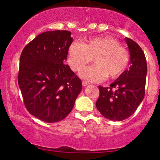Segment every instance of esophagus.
<instances>
[{
    "instance_id": "esophagus-1",
    "label": "esophagus",
    "mask_w": 160,
    "mask_h": 160,
    "mask_svg": "<svg viewBox=\"0 0 160 160\" xmlns=\"http://www.w3.org/2000/svg\"><path fill=\"white\" fill-rule=\"evenodd\" d=\"M82 85L84 87H87V85H88V84H87V82H82Z\"/></svg>"
}]
</instances>
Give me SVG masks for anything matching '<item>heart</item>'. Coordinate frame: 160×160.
Returning a JSON list of instances; mask_svg holds the SVG:
<instances>
[{"instance_id": "obj_1", "label": "heart", "mask_w": 160, "mask_h": 160, "mask_svg": "<svg viewBox=\"0 0 160 160\" xmlns=\"http://www.w3.org/2000/svg\"><path fill=\"white\" fill-rule=\"evenodd\" d=\"M95 64L82 70L81 78L90 82H101L108 76L116 78L128 66L130 54L119 42L111 37L87 39L82 43L73 42L68 50V61L72 70L78 71L92 60Z\"/></svg>"}]
</instances>
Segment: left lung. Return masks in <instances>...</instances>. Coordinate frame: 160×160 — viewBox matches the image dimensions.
<instances>
[{"instance_id": "8db88e82", "label": "left lung", "mask_w": 160, "mask_h": 160, "mask_svg": "<svg viewBox=\"0 0 160 160\" xmlns=\"http://www.w3.org/2000/svg\"><path fill=\"white\" fill-rule=\"evenodd\" d=\"M130 60L129 69L124 71L110 87L99 86L100 95L96 107L106 119L122 121L132 116L145 95L147 64L143 50L136 42L124 38Z\"/></svg>"}]
</instances>
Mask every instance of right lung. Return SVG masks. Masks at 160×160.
<instances>
[{
    "label": "right lung",
    "mask_w": 160,
    "mask_h": 160,
    "mask_svg": "<svg viewBox=\"0 0 160 160\" xmlns=\"http://www.w3.org/2000/svg\"><path fill=\"white\" fill-rule=\"evenodd\" d=\"M72 42L68 30L47 31L22 52L19 87L27 110L41 121L52 123L64 119L82 91V81L64 64Z\"/></svg>",
    "instance_id": "1"
}]
</instances>
